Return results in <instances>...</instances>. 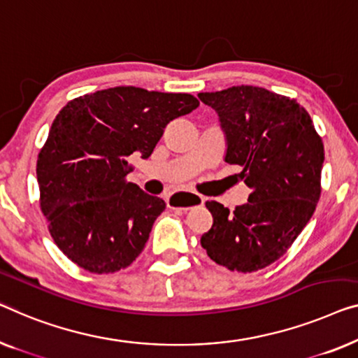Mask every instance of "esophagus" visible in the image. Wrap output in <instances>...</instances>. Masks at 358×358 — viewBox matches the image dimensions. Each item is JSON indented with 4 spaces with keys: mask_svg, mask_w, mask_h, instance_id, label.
<instances>
[{
    "mask_svg": "<svg viewBox=\"0 0 358 358\" xmlns=\"http://www.w3.org/2000/svg\"><path fill=\"white\" fill-rule=\"evenodd\" d=\"M205 203V199L196 194H185V192H178L168 199L169 208L178 210H190L192 206H200Z\"/></svg>",
    "mask_w": 358,
    "mask_h": 358,
    "instance_id": "34e87169",
    "label": "esophagus"
}]
</instances>
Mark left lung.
Segmentation results:
<instances>
[{"label": "left lung", "mask_w": 358, "mask_h": 358, "mask_svg": "<svg viewBox=\"0 0 358 358\" xmlns=\"http://www.w3.org/2000/svg\"><path fill=\"white\" fill-rule=\"evenodd\" d=\"M199 98L220 116L226 163L242 168L250 189L247 203L232 213L206 201L213 226L201 247L231 271H258L289 250L317 208L323 141L303 106L262 87L237 85Z\"/></svg>", "instance_id": "1"}]
</instances>
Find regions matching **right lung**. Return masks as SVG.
Masks as SVG:
<instances>
[{
    "label": "right lung",
    "instance_id": "right-lung-1",
    "mask_svg": "<svg viewBox=\"0 0 358 358\" xmlns=\"http://www.w3.org/2000/svg\"><path fill=\"white\" fill-rule=\"evenodd\" d=\"M199 105L189 93L113 87L58 113L38 153L37 179L50 234L71 262L108 274L141 255L166 203L129 182V159L148 158L164 127Z\"/></svg>",
    "mask_w": 358,
    "mask_h": 358
}]
</instances>
